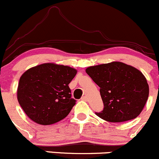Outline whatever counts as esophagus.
<instances>
[{
	"instance_id": "1",
	"label": "esophagus",
	"mask_w": 159,
	"mask_h": 159,
	"mask_svg": "<svg viewBox=\"0 0 159 159\" xmlns=\"http://www.w3.org/2000/svg\"><path fill=\"white\" fill-rule=\"evenodd\" d=\"M81 100H83V101H86L87 100V97H86V96H83V97H82Z\"/></svg>"
}]
</instances>
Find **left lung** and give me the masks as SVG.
Returning a JSON list of instances; mask_svg holds the SVG:
<instances>
[{"label": "left lung", "instance_id": "left-lung-1", "mask_svg": "<svg viewBox=\"0 0 159 159\" xmlns=\"http://www.w3.org/2000/svg\"><path fill=\"white\" fill-rule=\"evenodd\" d=\"M86 73L100 86L103 103L95 114L110 122L120 123L136 118L142 111L149 93L142 73L120 62L88 67Z\"/></svg>", "mask_w": 159, "mask_h": 159}]
</instances>
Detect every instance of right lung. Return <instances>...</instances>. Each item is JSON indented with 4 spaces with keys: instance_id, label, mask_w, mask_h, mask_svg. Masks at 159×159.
I'll return each instance as SVG.
<instances>
[{
    "instance_id": "add662e5",
    "label": "right lung",
    "mask_w": 159,
    "mask_h": 159,
    "mask_svg": "<svg viewBox=\"0 0 159 159\" xmlns=\"http://www.w3.org/2000/svg\"><path fill=\"white\" fill-rule=\"evenodd\" d=\"M76 73L75 69L54 63H44L25 72L17 93L27 116L42 125L65 118L76 104L69 84Z\"/></svg>"
}]
</instances>
